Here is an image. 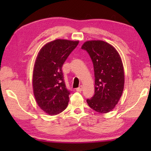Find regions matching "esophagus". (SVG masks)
<instances>
[{
  "mask_svg": "<svg viewBox=\"0 0 151 151\" xmlns=\"http://www.w3.org/2000/svg\"><path fill=\"white\" fill-rule=\"evenodd\" d=\"M82 88H82V86H80L78 88L76 89V91H78V92H81L82 90Z\"/></svg>",
  "mask_w": 151,
  "mask_h": 151,
  "instance_id": "1",
  "label": "esophagus"
}]
</instances>
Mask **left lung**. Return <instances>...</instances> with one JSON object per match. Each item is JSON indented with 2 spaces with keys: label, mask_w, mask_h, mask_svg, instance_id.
Here are the masks:
<instances>
[{
  "label": "left lung",
  "mask_w": 151,
  "mask_h": 151,
  "mask_svg": "<svg viewBox=\"0 0 151 151\" xmlns=\"http://www.w3.org/2000/svg\"><path fill=\"white\" fill-rule=\"evenodd\" d=\"M81 48L87 51L94 67L95 95L87 99L88 104L99 113H108L115 108L123 91L121 57L113 46L101 40L88 41Z\"/></svg>",
  "instance_id": "left-lung-1"
}]
</instances>
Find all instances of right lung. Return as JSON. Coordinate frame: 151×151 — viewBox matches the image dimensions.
Segmentation results:
<instances>
[{"instance_id": "add662e5", "label": "right lung", "mask_w": 151, "mask_h": 151, "mask_svg": "<svg viewBox=\"0 0 151 151\" xmlns=\"http://www.w3.org/2000/svg\"><path fill=\"white\" fill-rule=\"evenodd\" d=\"M78 42L58 39L45 45L38 53L33 71L34 95L38 106L47 114H58L68 105L70 91L62 68Z\"/></svg>"}]
</instances>
